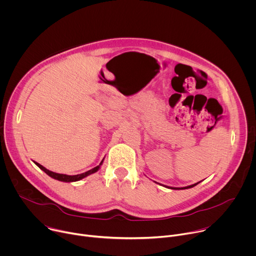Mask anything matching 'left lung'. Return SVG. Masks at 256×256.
Returning a JSON list of instances; mask_svg holds the SVG:
<instances>
[{"instance_id":"left-lung-1","label":"left lung","mask_w":256,"mask_h":256,"mask_svg":"<svg viewBox=\"0 0 256 256\" xmlns=\"http://www.w3.org/2000/svg\"><path fill=\"white\" fill-rule=\"evenodd\" d=\"M196 184H198H198H192V186H186V188H172V190H186V188H194V186H196Z\"/></svg>"}]
</instances>
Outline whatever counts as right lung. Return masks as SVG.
<instances>
[{
	"label": "right lung",
	"mask_w": 256,
	"mask_h": 256,
	"mask_svg": "<svg viewBox=\"0 0 256 256\" xmlns=\"http://www.w3.org/2000/svg\"><path fill=\"white\" fill-rule=\"evenodd\" d=\"M102 161H103V160H102ZM102 161H101V163H100L98 166L94 167L93 169H91V170H89V171H86V172H84V173L78 174V175H66V174L54 173V172H52V171L48 170L46 168H44L42 165H40V163H38V162H35V164L38 165L42 170H44L48 175H50V177H52V178H54V179H58V180H60V181L70 182V181H77V180H80V179H82V178H84V177H86V176H88V175H90V174H92V173L96 172V171L100 168V165L102 164Z\"/></svg>",
	"instance_id": "obj_1"
}]
</instances>
